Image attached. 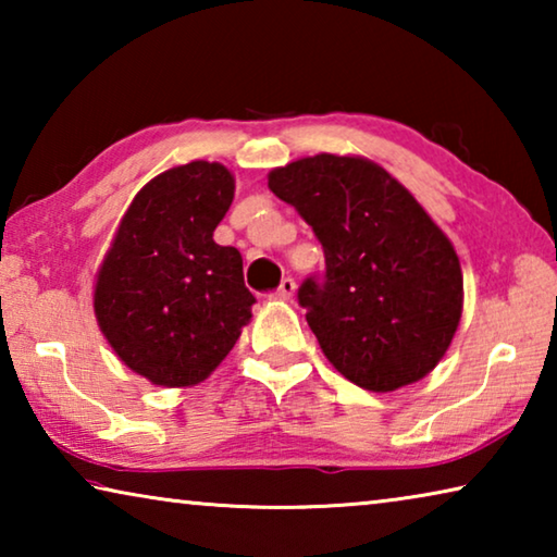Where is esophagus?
<instances>
[{
    "label": "esophagus",
    "mask_w": 557,
    "mask_h": 557,
    "mask_svg": "<svg viewBox=\"0 0 557 557\" xmlns=\"http://www.w3.org/2000/svg\"><path fill=\"white\" fill-rule=\"evenodd\" d=\"M295 289H297V285H295V280L292 277H285L280 282V287H277V292L272 297L275 299H289L292 295H295Z\"/></svg>",
    "instance_id": "esophagus-1"
}]
</instances>
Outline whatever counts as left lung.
<instances>
[{
    "instance_id": "left-lung-1",
    "label": "left lung",
    "mask_w": 557,
    "mask_h": 557,
    "mask_svg": "<svg viewBox=\"0 0 557 557\" xmlns=\"http://www.w3.org/2000/svg\"><path fill=\"white\" fill-rule=\"evenodd\" d=\"M312 225L322 282L297 292L334 369L373 393L418 383L455 338L465 305L455 245L398 178L366 157L314 154L268 174Z\"/></svg>"
}]
</instances>
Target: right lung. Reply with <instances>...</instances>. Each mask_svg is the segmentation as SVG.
I'll use <instances>...</instances> for the list:
<instances>
[{"instance_id": "add662e5", "label": "right lung", "mask_w": 557, "mask_h": 557, "mask_svg": "<svg viewBox=\"0 0 557 557\" xmlns=\"http://www.w3.org/2000/svg\"><path fill=\"white\" fill-rule=\"evenodd\" d=\"M235 178L219 162L172 166L139 188L100 262L92 309L129 371L164 388L209 379L256 297L243 258L213 240Z\"/></svg>"}]
</instances>
